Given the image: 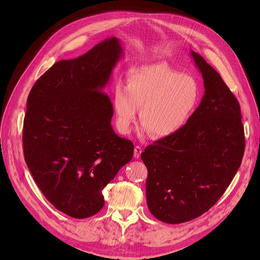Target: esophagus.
Masks as SVG:
<instances>
[{"mask_svg":"<svg viewBox=\"0 0 260 260\" xmlns=\"http://www.w3.org/2000/svg\"><path fill=\"white\" fill-rule=\"evenodd\" d=\"M141 153H142L141 146L136 145V146H135V149H134V157H135V158H139L140 155H141Z\"/></svg>","mask_w":260,"mask_h":260,"instance_id":"esophagus-1","label":"esophagus"}]
</instances>
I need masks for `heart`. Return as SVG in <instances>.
Wrapping results in <instances>:
<instances>
[{
  "mask_svg": "<svg viewBox=\"0 0 260 260\" xmlns=\"http://www.w3.org/2000/svg\"><path fill=\"white\" fill-rule=\"evenodd\" d=\"M201 88L196 78L166 64L133 70L127 88L118 84L114 93L118 125L127 132L140 109L143 131L159 138L181 131L199 104Z\"/></svg>",
  "mask_w": 260,
  "mask_h": 260,
  "instance_id": "1",
  "label": "heart"
}]
</instances>
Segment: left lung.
I'll use <instances>...</instances> for the list:
<instances>
[{"label": "left lung", "mask_w": 260, "mask_h": 260, "mask_svg": "<svg viewBox=\"0 0 260 260\" xmlns=\"http://www.w3.org/2000/svg\"><path fill=\"white\" fill-rule=\"evenodd\" d=\"M204 95L184 127L145 147L146 202L158 220L182 223L208 212L236 175L244 153L240 105L200 54L190 51Z\"/></svg>", "instance_id": "8db88e82"}]
</instances>
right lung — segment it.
<instances>
[{
    "instance_id": "right-lung-1",
    "label": "right lung",
    "mask_w": 260,
    "mask_h": 260,
    "mask_svg": "<svg viewBox=\"0 0 260 260\" xmlns=\"http://www.w3.org/2000/svg\"><path fill=\"white\" fill-rule=\"evenodd\" d=\"M117 38L41 76L27 98L23 125L26 165L46 199L83 219L104 206L103 188L134 155L112 127V99L103 91L122 56Z\"/></svg>"
}]
</instances>
